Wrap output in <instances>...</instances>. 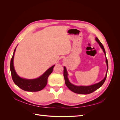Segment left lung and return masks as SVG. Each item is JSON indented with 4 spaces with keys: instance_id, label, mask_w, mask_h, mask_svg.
Listing matches in <instances>:
<instances>
[{
    "instance_id": "left-lung-1",
    "label": "left lung",
    "mask_w": 120,
    "mask_h": 120,
    "mask_svg": "<svg viewBox=\"0 0 120 120\" xmlns=\"http://www.w3.org/2000/svg\"><path fill=\"white\" fill-rule=\"evenodd\" d=\"M95 39L97 42H98V43L99 44L101 49L103 50V52L105 55V57H106V52H105V49L104 48V46L102 45V43L100 42L99 39H98L97 38H96ZM106 63L107 64V71L106 72V76H105L104 79L99 82L97 83L96 84H94L91 86H75L71 83L70 82V81H69L68 79V74L67 71V69L66 67H64V79L65 81V83H66V86L69 89H70L71 90L72 92H73L75 93L79 94H83V95H86V94H89L94 92L97 89L100 88V87L103 85V83H104L105 81H106L107 75L108 70V60L107 59V57L106 60Z\"/></svg>"
}]
</instances>
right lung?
<instances>
[{"mask_svg":"<svg viewBox=\"0 0 120 120\" xmlns=\"http://www.w3.org/2000/svg\"><path fill=\"white\" fill-rule=\"evenodd\" d=\"M16 48L14 50L12 57L11 59L10 68L12 79L15 84L22 90L27 92H38L42 90L46 86L48 82L49 75L52 72L55 65L49 68L41 77L35 79H26L20 78L14 70L13 66V59Z\"/></svg>","mask_w":120,"mask_h":120,"instance_id":"obj_1","label":"right lung"}]
</instances>
